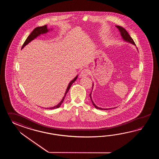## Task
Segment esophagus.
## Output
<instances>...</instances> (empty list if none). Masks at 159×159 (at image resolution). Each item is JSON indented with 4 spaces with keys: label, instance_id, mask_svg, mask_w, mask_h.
Returning a JSON list of instances; mask_svg holds the SVG:
<instances>
[{
    "label": "esophagus",
    "instance_id": "1",
    "mask_svg": "<svg viewBox=\"0 0 159 159\" xmlns=\"http://www.w3.org/2000/svg\"><path fill=\"white\" fill-rule=\"evenodd\" d=\"M89 75V71L87 69H84L81 71L80 73V77H85Z\"/></svg>",
    "mask_w": 159,
    "mask_h": 159
}]
</instances>
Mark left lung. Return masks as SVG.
Returning a JSON list of instances; mask_svg holds the SVG:
<instances>
[{"mask_svg":"<svg viewBox=\"0 0 159 159\" xmlns=\"http://www.w3.org/2000/svg\"><path fill=\"white\" fill-rule=\"evenodd\" d=\"M116 27H117V28H118L120 32V34H121L122 37H123V39L125 40L126 41H127V42H129V43H132V44H134V45H136V44H135L134 41L133 40V39H132L131 37L130 36V35H129V33L127 32V31L125 30V29L124 28H123L122 27H120V26H119V25H116ZM91 93H90V99H91V102H92L93 105V106H94L95 108H97V109H99V110H109V109H111V108H100V107H97L96 105H95L93 101L92 98H91Z\"/></svg>","mask_w":159,"mask_h":159,"instance_id":"obj_1","label":"left lung"}]
</instances>
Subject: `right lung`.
<instances>
[{"label":"right lung","instance_id":"right-lung-1","mask_svg":"<svg viewBox=\"0 0 159 159\" xmlns=\"http://www.w3.org/2000/svg\"><path fill=\"white\" fill-rule=\"evenodd\" d=\"M48 31V30L47 29V25H44V26H42V27H36V28H35L34 29V30L30 33V35L28 36V37H27L26 40L25 41L24 44H23V46H22V47H21V49H22V48H24L26 45L28 44L30 41H31L32 40H33L34 39H35L36 37H37L39 35H40V34L47 33ZM77 77H78V76H76V77H75V78H74V79H73V80L70 82V83H69V84L68 85V88H67V89H66V92H65L64 97V98H62V101H61L60 102V103H59L57 106H55L53 107H51V108H49V109H54V108H59V107H60V106H61V104H62V103L64 102L65 97V96H66V95L67 94V93H68V91L69 90V89H70V88L71 84H73V82H75V81L77 80Z\"/></svg>","mask_w":159,"mask_h":159}]
</instances>
